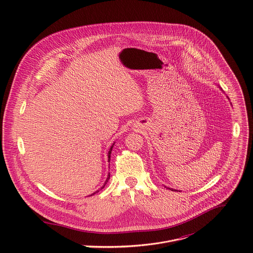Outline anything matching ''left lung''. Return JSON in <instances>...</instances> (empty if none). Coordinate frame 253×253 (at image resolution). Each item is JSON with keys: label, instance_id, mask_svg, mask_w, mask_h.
Returning a JSON list of instances; mask_svg holds the SVG:
<instances>
[{"label": "left lung", "instance_id": "obj_1", "mask_svg": "<svg viewBox=\"0 0 253 253\" xmlns=\"http://www.w3.org/2000/svg\"><path fill=\"white\" fill-rule=\"evenodd\" d=\"M218 88H219V89L222 91V89H221L219 86H218ZM227 98H228V97H227ZM165 187H166V186H165ZM166 188H168V189H170V190H172V191H178V190H176V189H173V188H169V187H166Z\"/></svg>", "mask_w": 253, "mask_h": 253}]
</instances>
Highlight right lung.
<instances>
[{
    "label": "right lung",
    "mask_w": 253,
    "mask_h": 253,
    "mask_svg": "<svg viewBox=\"0 0 253 253\" xmlns=\"http://www.w3.org/2000/svg\"><path fill=\"white\" fill-rule=\"evenodd\" d=\"M114 144H115V142L112 144V145H111V147H110V149H109V151H108V162H110V157H111V152H112V149H113V146H114ZM110 179V173H108V175H107V179L105 180V182H104V184H103V186L100 188V189H103L104 187H105V185L107 184V182H108V180H109ZM97 192H99V190H97V191H95L94 193H92L90 196H92V195H94V194H96Z\"/></svg>",
    "instance_id": "obj_1"
}]
</instances>
